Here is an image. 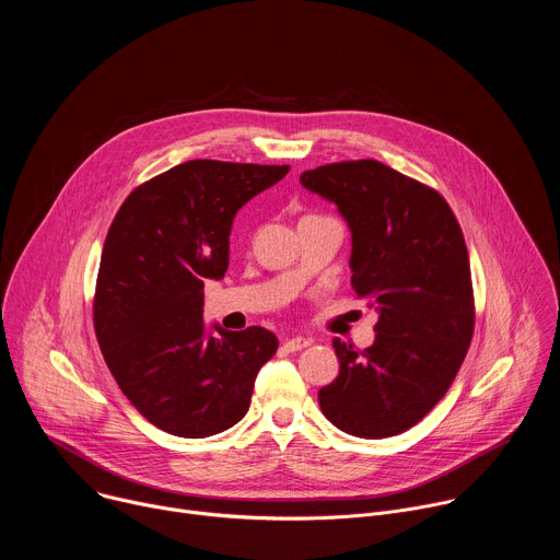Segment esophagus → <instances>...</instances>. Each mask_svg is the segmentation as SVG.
Wrapping results in <instances>:
<instances>
[{"mask_svg": "<svg viewBox=\"0 0 560 560\" xmlns=\"http://www.w3.org/2000/svg\"><path fill=\"white\" fill-rule=\"evenodd\" d=\"M312 343V339H305V337H292V339H285L283 341V350L288 352H299L303 348H307Z\"/></svg>", "mask_w": 560, "mask_h": 560, "instance_id": "34e87169", "label": "esophagus"}]
</instances>
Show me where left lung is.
<instances>
[{
	"instance_id": "obj_1",
	"label": "left lung",
	"mask_w": 560,
	"mask_h": 560,
	"mask_svg": "<svg viewBox=\"0 0 560 560\" xmlns=\"http://www.w3.org/2000/svg\"><path fill=\"white\" fill-rule=\"evenodd\" d=\"M299 182L346 219L352 288L378 312L374 343L363 352L332 341L341 368L318 389V406L346 434H401L441 401L471 341L460 225L436 190L374 159L318 166Z\"/></svg>"
}]
</instances>
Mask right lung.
Listing matches in <instances>:
<instances>
[{
    "instance_id": "obj_1",
    "label": "right lung",
    "mask_w": 560,
    "mask_h": 560,
    "mask_svg": "<svg viewBox=\"0 0 560 560\" xmlns=\"http://www.w3.org/2000/svg\"><path fill=\"white\" fill-rule=\"evenodd\" d=\"M290 166L195 159L128 195L102 250L95 332L128 401L159 430L206 439L242 421L279 348L259 326H203V283L228 270L234 214Z\"/></svg>"
}]
</instances>
